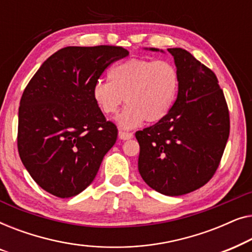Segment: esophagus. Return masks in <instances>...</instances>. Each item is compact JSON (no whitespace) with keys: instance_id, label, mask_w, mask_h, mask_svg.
<instances>
[{"instance_id":"esophagus-1","label":"esophagus","mask_w":252,"mask_h":252,"mask_svg":"<svg viewBox=\"0 0 252 252\" xmlns=\"http://www.w3.org/2000/svg\"><path fill=\"white\" fill-rule=\"evenodd\" d=\"M118 135L122 140H129V139H132V137H133V133L125 132V130H119Z\"/></svg>"}]
</instances>
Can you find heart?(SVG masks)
<instances>
[{"instance_id":"1","label":"heart","mask_w":252,"mask_h":252,"mask_svg":"<svg viewBox=\"0 0 252 252\" xmlns=\"http://www.w3.org/2000/svg\"><path fill=\"white\" fill-rule=\"evenodd\" d=\"M180 75L167 61L132 57L113 65L109 81H96L93 98L106 116L115 115L125 101L117 123L130 129L147 123H157L168 115L178 98Z\"/></svg>"}]
</instances>
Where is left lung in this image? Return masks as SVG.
Returning <instances> with one entry per match:
<instances>
[{"label": "left lung", "mask_w": 252, "mask_h": 252, "mask_svg": "<svg viewBox=\"0 0 252 252\" xmlns=\"http://www.w3.org/2000/svg\"><path fill=\"white\" fill-rule=\"evenodd\" d=\"M167 50L180 75L178 98L166 117L135 136L144 182L163 195L180 196L203 187L215 175L230 122L215 72L187 50Z\"/></svg>", "instance_id": "8db88e82"}]
</instances>
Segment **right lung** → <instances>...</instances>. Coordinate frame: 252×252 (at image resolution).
Masks as SVG:
<instances>
[{
  "label": "right lung",
  "mask_w": 252,
  "mask_h": 252,
  "mask_svg": "<svg viewBox=\"0 0 252 252\" xmlns=\"http://www.w3.org/2000/svg\"><path fill=\"white\" fill-rule=\"evenodd\" d=\"M128 51L118 46L65 47L33 75L20 98L17 147L43 190L68 198L94 180L116 143L117 126L93 98V86Z\"/></svg>",
  "instance_id": "obj_1"
}]
</instances>
